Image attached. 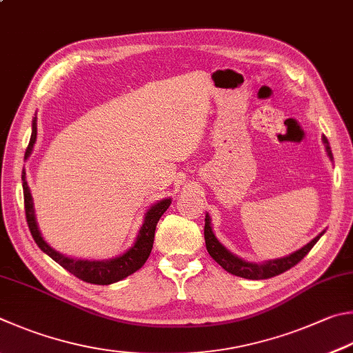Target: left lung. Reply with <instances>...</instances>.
Returning a JSON list of instances; mask_svg holds the SVG:
<instances>
[{
  "label": "left lung",
  "mask_w": 353,
  "mask_h": 353,
  "mask_svg": "<svg viewBox=\"0 0 353 353\" xmlns=\"http://www.w3.org/2000/svg\"><path fill=\"white\" fill-rule=\"evenodd\" d=\"M323 142L325 145V150H327L329 157L333 159L330 146H329V140L323 137ZM203 234H205V245H207L210 256L223 268V270L234 274V276H241L245 279H268V278L278 276V274L290 270L292 267L296 265L298 262L310 252L312 247L319 241V238L324 234V232L319 233L316 238H313L309 243H307V245L299 248L298 252L284 256V258H279V259L261 262V264H256V262H247L238 258V256L233 254L232 252H228V250L223 247L214 236L213 228H211V219L208 214L205 216Z\"/></svg>",
  "instance_id": "left-lung-1"
}]
</instances>
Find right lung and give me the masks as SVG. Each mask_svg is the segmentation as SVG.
<instances>
[{"label": "right lung", "instance_id": "obj_1", "mask_svg": "<svg viewBox=\"0 0 353 353\" xmlns=\"http://www.w3.org/2000/svg\"><path fill=\"white\" fill-rule=\"evenodd\" d=\"M35 140H37V119H34V121H32V136H30V142L28 145V150H26V154H24L26 159L30 156L32 150H34ZM21 181H23V193H24L26 219H28L30 234L37 242V245L40 247L44 253L49 254L55 262H59L63 268H66L69 273H72L74 276L89 284L108 285V284L117 283V281L125 279L134 272H137L139 268H142L151 253L152 243H154V232H156L157 222L171 205V199H162V201L156 202L148 211H146L145 219H143L142 227L139 230L136 242H134V245L128 248L123 254L117 256V258L103 259V261L74 259V258H69V256L55 252V250L43 239L40 230H38L34 201H32V194H30L28 181H26L24 170H23Z\"/></svg>", "mask_w": 353, "mask_h": 353}]
</instances>
